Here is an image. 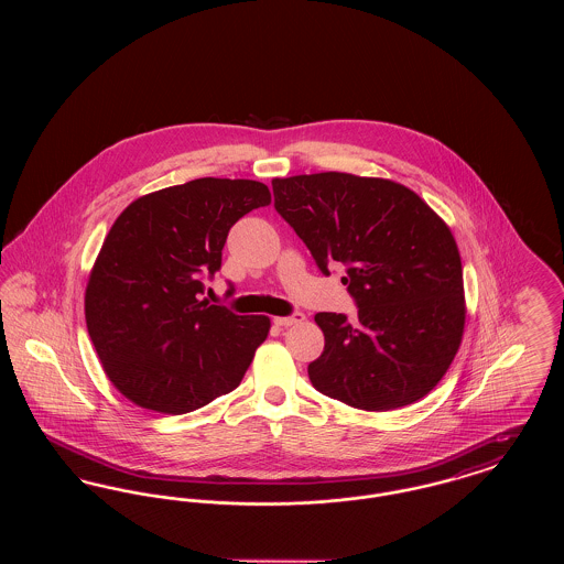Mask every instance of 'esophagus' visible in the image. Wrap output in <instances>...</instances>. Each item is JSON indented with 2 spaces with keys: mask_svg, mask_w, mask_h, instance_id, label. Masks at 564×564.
Instances as JSON below:
<instances>
[{
  "mask_svg": "<svg viewBox=\"0 0 564 564\" xmlns=\"http://www.w3.org/2000/svg\"><path fill=\"white\" fill-rule=\"evenodd\" d=\"M304 322V315L302 313H294L290 317H274V323L279 327H290V325H297V323Z\"/></svg>",
  "mask_w": 564,
  "mask_h": 564,
  "instance_id": "esophagus-1",
  "label": "esophagus"
}]
</instances>
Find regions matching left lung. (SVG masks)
I'll list each match as a JSON object with an SVG mask.
<instances>
[{
	"mask_svg": "<svg viewBox=\"0 0 564 564\" xmlns=\"http://www.w3.org/2000/svg\"><path fill=\"white\" fill-rule=\"evenodd\" d=\"M274 209L323 274L345 264L357 319L317 313L325 347L313 387L359 410L419 402L455 359L465 325L455 237L412 189L391 180L313 173L272 180Z\"/></svg>",
	"mask_w": 564,
	"mask_h": 564,
	"instance_id": "obj_1",
	"label": "left lung"
}]
</instances>
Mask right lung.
<instances>
[{
	"label": "right lung",
	"mask_w": 564,
	"mask_h": 564,
	"mask_svg": "<svg viewBox=\"0 0 564 564\" xmlns=\"http://www.w3.org/2000/svg\"><path fill=\"white\" fill-rule=\"evenodd\" d=\"M269 203L260 182L200 177L145 194L118 215L90 270L84 313L124 398L186 414L241 384L270 319L200 300L203 279L221 269L230 228Z\"/></svg>",
	"instance_id": "right-lung-1"
}]
</instances>
